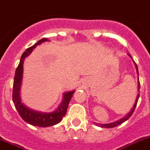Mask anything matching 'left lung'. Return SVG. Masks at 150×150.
I'll use <instances>...</instances> for the list:
<instances>
[{
  "label": "left lung",
  "instance_id": "8db88e82",
  "mask_svg": "<svg viewBox=\"0 0 150 150\" xmlns=\"http://www.w3.org/2000/svg\"><path fill=\"white\" fill-rule=\"evenodd\" d=\"M129 56L130 58H132L131 57V55H130L129 54ZM134 63H135V67H136L137 69V73L138 74V66H137V64H135V62L134 61ZM140 89V82L138 81V90H139ZM139 96L140 94L138 93V95H137V98H136V100H135V104H134L133 107H132V109L131 110V111L129 112L128 113L127 115H126V116H124V117H122L121 119L120 120H117V121H115V122H112V123H110V124H98V123H95V124L97 126H98V127H103V128H112V127H117V125H120L121 124H122V123H124V121H126L127 120H128L129 118L130 117H131V115H132V113H133L134 110H135V107H136V105H137V103H138V98H139Z\"/></svg>",
  "mask_w": 150,
  "mask_h": 150
}]
</instances>
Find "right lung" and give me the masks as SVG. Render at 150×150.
<instances>
[{"label":"right lung","instance_id":"1","mask_svg":"<svg viewBox=\"0 0 150 150\" xmlns=\"http://www.w3.org/2000/svg\"><path fill=\"white\" fill-rule=\"evenodd\" d=\"M47 38H43L38 40L34 45L29 48L26 49V51L23 53L21 61L16 70H15V78H14L13 90H12V100L17 111L18 112L22 119L28 124L33 126H37L40 127H47L50 126L55 125L61 122L63 117L65 116L67 112L68 105L71 98L73 96L75 90L64 93V99L58 107V108L52 112H40L28 108L21 102L20 97V89L21 86L22 76H23V64L24 58L29 55L36 46L39 45L43 42L48 41Z\"/></svg>","mask_w":150,"mask_h":150}]
</instances>
